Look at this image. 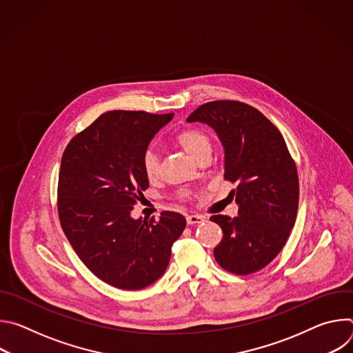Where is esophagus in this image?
<instances>
[{"mask_svg":"<svg viewBox=\"0 0 353 353\" xmlns=\"http://www.w3.org/2000/svg\"><path fill=\"white\" fill-rule=\"evenodd\" d=\"M205 221L204 216L201 215H188L187 216V223L188 225H196V223H203Z\"/></svg>","mask_w":353,"mask_h":353,"instance_id":"esophagus-1","label":"esophagus"}]
</instances>
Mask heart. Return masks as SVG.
Here are the masks:
<instances>
[{"instance_id": "b5f03b06", "label": "heart", "mask_w": 353, "mask_h": 353, "mask_svg": "<svg viewBox=\"0 0 353 353\" xmlns=\"http://www.w3.org/2000/svg\"><path fill=\"white\" fill-rule=\"evenodd\" d=\"M174 141L185 150L190 157H192L196 161L203 155L211 152V146H212L211 137L205 130L199 127L181 128L180 131L176 132ZM141 166L145 177L150 183L161 179V174H162L161 157L155 149L149 148L145 150L141 159ZM183 196H187V192L183 194Z\"/></svg>"}]
</instances>
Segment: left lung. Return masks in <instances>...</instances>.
Segmentation results:
<instances>
[{"label":"left lung","instance_id":"obj_1","mask_svg":"<svg viewBox=\"0 0 353 353\" xmlns=\"http://www.w3.org/2000/svg\"><path fill=\"white\" fill-rule=\"evenodd\" d=\"M187 121L211 125L225 146V180L236 184L239 215H214L223 232L216 263L236 275L267 267L296 222L299 177L281 131L256 108L237 100L201 105Z\"/></svg>","mask_w":353,"mask_h":353}]
</instances>
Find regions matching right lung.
Listing matches in <instances>:
<instances>
[{"mask_svg":"<svg viewBox=\"0 0 353 353\" xmlns=\"http://www.w3.org/2000/svg\"><path fill=\"white\" fill-rule=\"evenodd\" d=\"M173 114L103 113L67 145L59 173L61 228L81 261L99 279L124 290L142 289L163 275L172 244L185 228L181 214L132 219L149 185L141 159Z\"/></svg>","mask_w":353,"mask_h":353,"instance_id":"right-lung-1","label":"right lung"}]
</instances>
